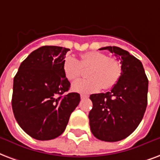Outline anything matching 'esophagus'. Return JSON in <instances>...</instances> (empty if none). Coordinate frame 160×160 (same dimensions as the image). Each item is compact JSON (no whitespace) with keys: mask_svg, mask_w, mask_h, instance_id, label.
I'll return each mask as SVG.
<instances>
[{"mask_svg":"<svg viewBox=\"0 0 160 160\" xmlns=\"http://www.w3.org/2000/svg\"><path fill=\"white\" fill-rule=\"evenodd\" d=\"M85 98H88V96H85V95H80V99H85Z\"/></svg>","mask_w":160,"mask_h":160,"instance_id":"obj_1","label":"esophagus"}]
</instances>
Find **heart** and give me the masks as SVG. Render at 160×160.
<instances>
[{
  "label": "heart",
  "mask_w": 160,
  "mask_h": 160,
  "mask_svg": "<svg viewBox=\"0 0 160 160\" xmlns=\"http://www.w3.org/2000/svg\"><path fill=\"white\" fill-rule=\"evenodd\" d=\"M83 69H90L87 80H79L72 84V91L80 94H93L102 89L110 90L119 81L122 75V64L118 59L107 57L106 53L91 51L83 53L80 60L67 56L63 64L65 77L75 80L82 75Z\"/></svg>",
  "instance_id": "obj_1"
}]
</instances>
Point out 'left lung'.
Masks as SVG:
<instances>
[{"label": "left lung", "mask_w": 160, "mask_h": 160, "mask_svg": "<svg viewBox=\"0 0 160 160\" xmlns=\"http://www.w3.org/2000/svg\"><path fill=\"white\" fill-rule=\"evenodd\" d=\"M100 49L118 56L122 75L111 91L91 95L90 127L96 138L117 142L128 137L141 122L148 104V80L141 61L128 51L115 46Z\"/></svg>", "instance_id": "8db88e82"}]
</instances>
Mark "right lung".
I'll use <instances>...</instances> for the list:
<instances>
[{"label": "right lung", "instance_id": "add662e5", "mask_svg": "<svg viewBox=\"0 0 160 160\" xmlns=\"http://www.w3.org/2000/svg\"><path fill=\"white\" fill-rule=\"evenodd\" d=\"M69 50L42 46L22 62L14 77V117L23 131L35 139H53L63 133L80 102V94H64L70 87L63 69Z\"/></svg>", "mask_w": 160, "mask_h": 160}]
</instances>
